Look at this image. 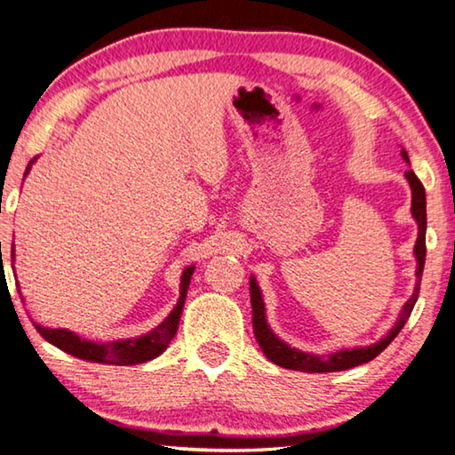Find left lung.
<instances>
[{"label":"left lung","mask_w":455,"mask_h":455,"mask_svg":"<svg viewBox=\"0 0 455 455\" xmlns=\"http://www.w3.org/2000/svg\"><path fill=\"white\" fill-rule=\"evenodd\" d=\"M401 156L409 163L407 152L401 150ZM407 177L411 191H413V204H411V212H413V218L419 226V235H417V243H415V258H417V284L411 299L404 303L401 315H398L396 323L393 330H390L380 341H376L372 346L366 347H354V349H339V352L325 355L315 354H305L300 349L291 347L289 344H284L283 339H278L275 333L267 323V315H264V300L260 295V289H258L256 278H250V300H251V325H254V335L258 346L262 347L264 355L270 362H275L276 366L289 368V370H299V372H339V370H347L360 364H366V362L374 360L384 347H387L390 341H393L398 331L403 330L407 319L411 317V311L417 303L419 297V286H421V275H423V267H425V229H427V209H425V188L421 185V180L417 179V174L413 171L404 172Z\"/></svg>","instance_id":"obj_1"}]
</instances>
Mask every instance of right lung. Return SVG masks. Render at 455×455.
<instances>
[{
	"label": "right lung",
	"instance_id": "1",
	"mask_svg": "<svg viewBox=\"0 0 455 455\" xmlns=\"http://www.w3.org/2000/svg\"><path fill=\"white\" fill-rule=\"evenodd\" d=\"M34 160H30V164H28L26 174L34 164ZM193 270L195 267H187L183 270V276H180V297H179L177 307L171 311V315L166 317L158 327H155L150 333L140 335V338L117 339V341H109V344H95V341L83 339L68 330H51V327H42L36 323H34V327H36L42 338L51 341L52 346H57L59 349H62V352L76 355V358L87 360V362H100V364H114V366H134V364H142V362L155 360L156 355H160L166 347H169L171 339L179 330L180 313H183L185 297L188 291V283H191Z\"/></svg>",
	"mask_w": 455,
	"mask_h": 455
}]
</instances>
